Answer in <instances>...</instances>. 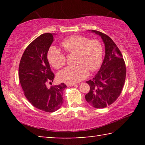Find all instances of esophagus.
<instances>
[{"label": "esophagus", "mask_w": 145, "mask_h": 145, "mask_svg": "<svg viewBox=\"0 0 145 145\" xmlns=\"http://www.w3.org/2000/svg\"><path fill=\"white\" fill-rule=\"evenodd\" d=\"M67 86L70 87V86H76L77 84H67Z\"/></svg>", "instance_id": "1"}]
</instances>
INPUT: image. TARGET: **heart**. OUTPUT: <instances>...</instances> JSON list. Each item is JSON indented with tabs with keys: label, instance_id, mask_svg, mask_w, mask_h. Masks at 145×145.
<instances>
[{
	"label": "heart",
	"instance_id": "b5f03b06",
	"mask_svg": "<svg viewBox=\"0 0 145 145\" xmlns=\"http://www.w3.org/2000/svg\"><path fill=\"white\" fill-rule=\"evenodd\" d=\"M63 48L70 54H76L75 67H68L57 73V78L67 84H75L88 77L89 70L95 72L100 67L103 60V47L97 40H89L85 36H72L62 42ZM47 59L56 69L66 63L65 55L54 46H51Z\"/></svg>",
	"mask_w": 145,
	"mask_h": 145
}]
</instances>
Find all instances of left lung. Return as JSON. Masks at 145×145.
Wrapping results in <instances>:
<instances>
[{
	"mask_svg": "<svg viewBox=\"0 0 145 145\" xmlns=\"http://www.w3.org/2000/svg\"><path fill=\"white\" fill-rule=\"evenodd\" d=\"M100 36L105 45V57L100 70L91 80L85 95L88 104L97 109L106 107L120 96L126 77V67L123 56L112 39L97 31H89Z\"/></svg>",
	"mask_w": 145,
	"mask_h": 145,
	"instance_id": "obj_1",
	"label": "left lung"
}]
</instances>
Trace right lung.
<instances>
[{
    "label": "right lung",
    "instance_id": "right-lung-1",
    "mask_svg": "<svg viewBox=\"0 0 145 145\" xmlns=\"http://www.w3.org/2000/svg\"><path fill=\"white\" fill-rule=\"evenodd\" d=\"M54 33H45L36 38L24 51L19 65L20 84L27 99L41 111L52 112L63 103V92L66 84L47 88L53 82L54 74L50 69L47 53L54 41Z\"/></svg>",
    "mask_w": 145,
    "mask_h": 145
}]
</instances>
